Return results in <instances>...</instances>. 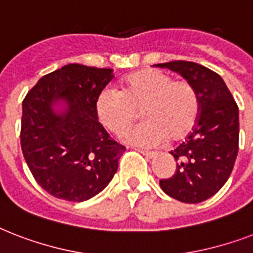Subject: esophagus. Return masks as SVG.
Here are the masks:
<instances>
[{"label": "esophagus", "mask_w": 253, "mask_h": 253, "mask_svg": "<svg viewBox=\"0 0 253 253\" xmlns=\"http://www.w3.org/2000/svg\"><path fill=\"white\" fill-rule=\"evenodd\" d=\"M138 151L140 152V154L144 155V156H146V158H148V159H154V158H156V156H158V154H156V152H152V151H146V150H138Z\"/></svg>", "instance_id": "obj_1"}]
</instances>
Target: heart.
<instances>
[{
	"label": "heart",
	"instance_id": "heart-1",
	"mask_svg": "<svg viewBox=\"0 0 253 253\" xmlns=\"http://www.w3.org/2000/svg\"><path fill=\"white\" fill-rule=\"evenodd\" d=\"M99 121L107 130L125 134L138 110L142 118L125 139L144 147L160 146L168 136L181 140L194 128L201 111L198 91L186 80H173L160 69H143L125 77L121 89H105L95 103Z\"/></svg>",
	"mask_w": 253,
	"mask_h": 253
}]
</instances>
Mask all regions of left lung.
I'll return each instance as SVG.
<instances>
[{"instance_id": "left-lung-1", "label": "left lung", "mask_w": 253, "mask_h": 253, "mask_svg": "<svg viewBox=\"0 0 253 253\" xmlns=\"http://www.w3.org/2000/svg\"><path fill=\"white\" fill-rule=\"evenodd\" d=\"M180 73L198 91L201 111L185 142L170 151L177 162L170 178L160 180L169 197L198 204L212 197L231 174L239 150V109L223 79L193 61L156 64Z\"/></svg>"}]
</instances>
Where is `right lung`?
<instances>
[{
    "label": "right lung",
    "mask_w": 253,
    "mask_h": 253,
    "mask_svg": "<svg viewBox=\"0 0 253 253\" xmlns=\"http://www.w3.org/2000/svg\"><path fill=\"white\" fill-rule=\"evenodd\" d=\"M113 69L68 64L45 75L22 102L21 147L34 178L60 200L83 202L107 186L126 147L98 122L95 103ZM67 107L59 115L53 103Z\"/></svg>",
    "instance_id": "add662e5"
}]
</instances>
